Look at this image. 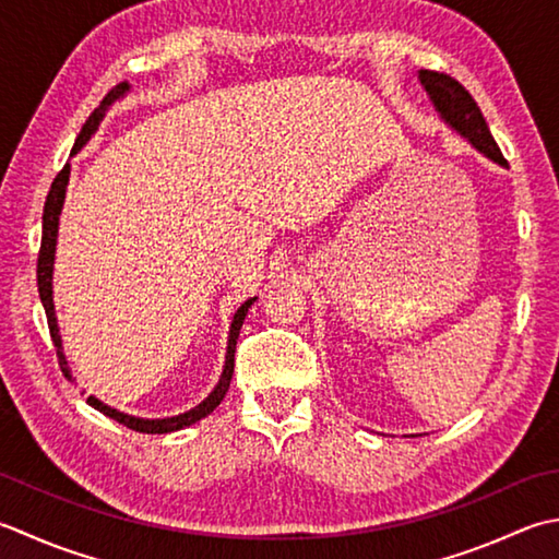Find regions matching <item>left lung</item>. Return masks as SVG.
<instances>
[{
    "instance_id": "left-lung-1",
    "label": "left lung",
    "mask_w": 559,
    "mask_h": 559,
    "mask_svg": "<svg viewBox=\"0 0 559 559\" xmlns=\"http://www.w3.org/2000/svg\"><path fill=\"white\" fill-rule=\"evenodd\" d=\"M419 82L426 94H429L436 111H439V116L455 130V133H461L469 145L477 152H483L487 159L501 164V167H509V162L501 155L499 145L489 133L483 111H479L475 98L469 96V92L461 82L453 80L451 74L431 70H419Z\"/></svg>"
}]
</instances>
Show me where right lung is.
I'll list each match as a JSON object with an SVG mask.
<instances>
[{"label":"right lung","instance_id":"obj_1","mask_svg":"<svg viewBox=\"0 0 559 559\" xmlns=\"http://www.w3.org/2000/svg\"><path fill=\"white\" fill-rule=\"evenodd\" d=\"M130 86L123 84H116L111 92L104 96V102L94 108V114L86 118V123L82 126L80 135L74 140V147H72V155H76L90 138L96 133L98 123H102L108 106L116 104L118 98H123L126 92ZM68 181H70V164H64L62 171L55 177L50 191H48V199H46V207H43V237H40V251H38V293H40V302L43 308H46V317H48V330H50V338L55 348H58V360H60V368L62 373L68 380H74L70 373V366H68V358H64L62 352V338H60V330H58V317H55V305H52V264H55V245H58V225H60V213H62V203H64V189H68ZM257 298H249L247 302L239 305V310L233 317V324H229V338H227V356H225V366H223V376L217 380L215 390L207 395L199 407H193L183 414H177V417H167V419H140L133 417V414H126V412H118L114 407H108L102 400H96L94 395L86 397V402L92 404L94 409H98L102 414H106L108 419H114L118 424L128 426V429L140 431V433H171V431H179L186 429V426H191L195 421H201L203 417H207L217 404L223 402V397L227 395L229 390V380H233L235 373V348H237V336L239 330H242V322L245 317L251 308V302Z\"/></svg>","mask_w":559,"mask_h":559}]
</instances>
